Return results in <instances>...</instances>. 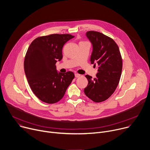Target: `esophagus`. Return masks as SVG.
<instances>
[{"label": "esophagus", "mask_w": 150, "mask_h": 150, "mask_svg": "<svg viewBox=\"0 0 150 150\" xmlns=\"http://www.w3.org/2000/svg\"><path fill=\"white\" fill-rule=\"evenodd\" d=\"M75 77H76V78H79V77H80V76H81V75H80V74H79L76 73V74H75Z\"/></svg>", "instance_id": "obj_1"}]
</instances>
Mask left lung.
<instances>
[{"mask_svg": "<svg viewBox=\"0 0 150 150\" xmlns=\"http://www.w3.org/2000/svg\"><path fill=\"white\" fill-rule=\"evenodd\" d=\"M86 35L93 45L91 63H98V70L94 79L86 75L88 85L84 93L93 102L99 103L107 100L117 88L122 60L119 48L111 38L96 31H88Z\"/></svg>", "mask_w": 150, "mask_h": 150, "instance_id": "obj_1", "label": "left lung"}]
</instances>
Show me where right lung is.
<instances>
[{
    "mask_svg": "<svg viewBox=\"0 0 150 150\" xmlns=\"http://www.w3.org/2000/svg\"><path fill=\"white\" fill-rule=\"evenodd\" d=\"M74 38L69 34H52L34 39L26 52L24 68L29 86L41 101L60 100L75 78L71 71L58 74L56 63L62 58L64 44Z\"/></svg>",
    "mask_w": 150,
    "mask_h": 150,
    "instance_id": "right-lung-1",
    "label": "right lung"
}]
</instances>
